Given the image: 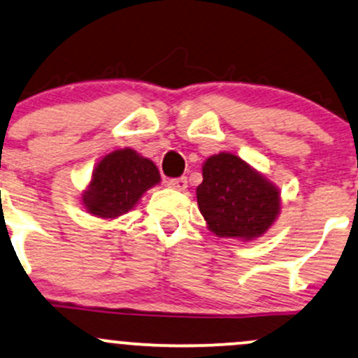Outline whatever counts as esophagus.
I'll return each mask as SVG.
<instances>
[{
  "label": "esophagus",
  "mask_w": 358,
  "mask_h": 358,
  "mask_svg": "<svg viewBox=\"0 0 358 358\" xmlns=\"http://www.w3.org/2000/svg\"><path fill=\"white\" fill-rule=\"evenodd\" d=\"M166 185L175 188V190H185V188H187V178H185V176H180V178H171V180H168Z\"/></svg>",
  "instance_id": "esophagus-1"
}]
</instances>
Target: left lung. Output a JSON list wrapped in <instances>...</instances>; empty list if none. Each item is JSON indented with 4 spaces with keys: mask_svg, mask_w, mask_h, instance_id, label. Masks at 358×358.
<instances>
[{
    "mask_svg": "<svg viewBox=\"0 0 358 358\" xmlns=\"http://www.w3.org/2000/svg\"><path fill=\"white\" fill-rule=\"evenodd\" d=\"M197 202L219 238L262 236L280 210L278 190L238 156L219 152L203 163Z\"/></svg>",
    "mask_w": 358,
    "mask_h": 358,
    "instance_id": "8db88e82",
    "label": "left lung"
}]
</instances>
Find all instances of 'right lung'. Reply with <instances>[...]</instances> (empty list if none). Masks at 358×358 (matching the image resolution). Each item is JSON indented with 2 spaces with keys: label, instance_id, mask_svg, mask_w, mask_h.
Wrapping results in <instances>:
<instances>
[{
  "label": "right lung",
  "instance_id": "1",
  "mask_svg": "<svg viewBox=\"0 0 358 358\" xmlns=\"http://www.w3.org/2000/svg\"><path fill=\"white\" fill-rule=\"evenodd\" d=\"M159 180L158 168L151 159L139 156L134 149H119L96 164L83 203L96 217H117L131 210Z\"/></svg>",
  "mask_w": 358,
  "mask_h": 358
}]
</instances>
